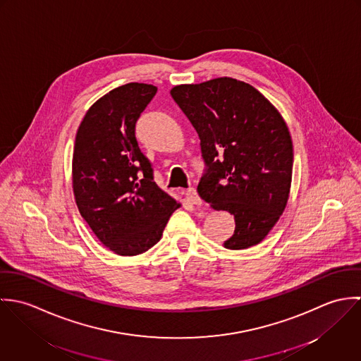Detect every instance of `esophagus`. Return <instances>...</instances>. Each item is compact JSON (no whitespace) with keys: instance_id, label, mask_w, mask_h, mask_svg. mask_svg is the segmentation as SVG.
Listing matches in <instances>:
<instances>
[{"instance_id":"1","label":"esophagus","mask_w":361,"mask_h":361,"mask_svg":"<svg viewBox=\"0 0 361 361\" xmlns=\"http://www.w3.org/2000/svg\"><path fill=\"white\" fill-rule=\"evenodd\" d=\"M186 196H188V200H189L192 204H195V206H202V204H203V200L200 199V196H199V193L196 192L195 188L188 189Z\"/></svg>"}]
</instances>
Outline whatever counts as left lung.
<instances>
[{
    "label": "left lung",
    "mask_w": 361,
    "mask_h": 361,
    "mask_svg": "<svg viewBox=\"0 0 361 361\" xmlns=\"http://www.w3.org/2000/svg\"><path fill=\"white\" fill-rule=\"evenodd\" d=\"M171 96L200 137V197L235 216L224 246L257 245L289 199L293 146L283 118L253 86L232 78L175 86Z\"/></svg>",
    "instance_id": "1"
}]
</instances>
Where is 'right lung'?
<instances>
[{
  "instance_id": "1",
  "label": "right lung",
  "mask_w": 361,
  "mask_h": 361,
  "mask_svg": "<svg viewBox=\"0 0 361 361\" xmlns=\"http://www.w3.org/2000/svg\"><path fill=\"white\" fill-rule=\"evenodd\" d=\"M157 87L128 83L86 112L75 139L73 193L80 215L99 240L119 256H137L161 239L179 208L154 182V171L136 140V122Z\"/></svg>"
}]
</instances>
